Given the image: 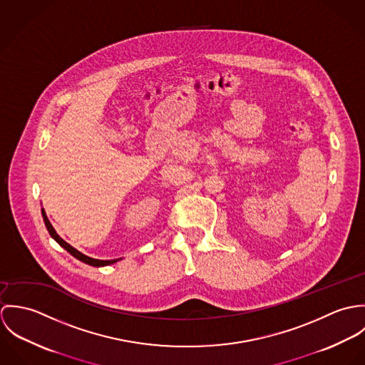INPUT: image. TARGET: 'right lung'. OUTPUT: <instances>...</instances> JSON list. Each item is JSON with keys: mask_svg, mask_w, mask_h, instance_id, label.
<instances>
[{"mask_svg": "<svg viewBox=\"0 0 365 365\" xmlns=\"http://www.w3.org/2000/svg\"><path fill=\"white\" fill-rule=\"evenodd\" d=\"M42 216H43V220H45V225H46V227H48V230H49V233H51V236H52L53 239L61 246V247H64L71 256H74L76 259H78L80 261H83V262H87V264H90V265H94V267H103V265H109V264H112V262H115L116 260H97V259H91V257H88V256H86V255H83V253H80L78 250H76L74 247H71L68 243H66L57 233H56V230L53 229L52 225H51V222H49V219H48V216H46V213H45V210L42 209Z\"/></svg>", "mask_w": 365, "mask_h": 365, "instance_id": "obj_1", "label": "right lung"}]
</instances>
